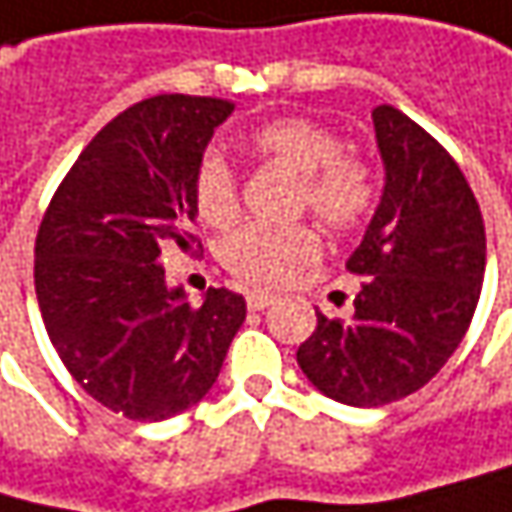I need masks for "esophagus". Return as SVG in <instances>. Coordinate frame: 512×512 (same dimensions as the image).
<instances>
[{"label":"esophagus","instance_id":"34e87169","mask_svg":"<svg viewBox=\"0 0 512 512\" xmlns=\"http://www.w3.org/2000/svg\"><path fill=\"white\" fill-rule=\"evenodd\" d=\"M272 302H275V299H272V296H266V293H249V296H246L249 310H263V307H269Z\"/></svg>","mask_w":512,"mask_h":512}]
</instances>
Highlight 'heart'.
I'll use <instances>...</instances> for the list:
<instances>
[{"label": "heart", "mask_w": 512, "mask_h": 512, "mask_svg": "<svg viewBox=\"0 0 512 512\" xmlns=\"http://www.w3.org/2000/svg\"><path fill=\"white\" fill-rule=\"evenodd\" d=\"M249 146L260 161L278 163L299 175L296 205L328 228H354L375 210L378 181L372 166L343 152L340 137L328 125L307 117L269 119L249 134ZM193 205L199 219L213 228H225L237 219L240 184L225 158H202L193 178ZM319 249V234L310 225H246L222 240L219 257L246 287L275 290L310 266Z\"/></svg>", "instance_id": "b5f03b06"}]
</instances>
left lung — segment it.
Segmentation results:
<instances>
[{
  "label": "left lung",
  "mask_w": 512,
  "mask_h": 512,
  "mask_svg": "<svg viewBox=\"0 0 512 512\" xmlns=\"http://www.w3.org/2000/svg\"><path fill=\"white\" fill-rule=\"evenodd\" d=\"M372 119L387 184L346 263L363 278L354 316L316 310L296 351L319 393L354 407L398 401L440 372L469 331L487 266L484 216L457 161L393 105Z\"/></svg>",
  "instance_id": "8db88e82"
}]
</instances>
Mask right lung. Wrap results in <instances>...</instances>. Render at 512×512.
Instances as JSON below:
<instances>
[{
    "instance_id": "obj_1",
    "label": "right lung",
    "mask_w": 512,
    "mask_h": 512,
    "mask_svg": "<svg viewBox=\"0 0 512 512\" xmlns=\"http://www.w3.org/2000/svg\"><path fill=\"white\" fill-rule=\"evenodd\" d=\"M234 105L163 93L114 117L58 184L34 240V290L46 334L78 387L134 422L202 401L234 334L243 296L205 302L169 290L161 246L202 249L193 178Z\"/></svg>"
}]
</instances>
